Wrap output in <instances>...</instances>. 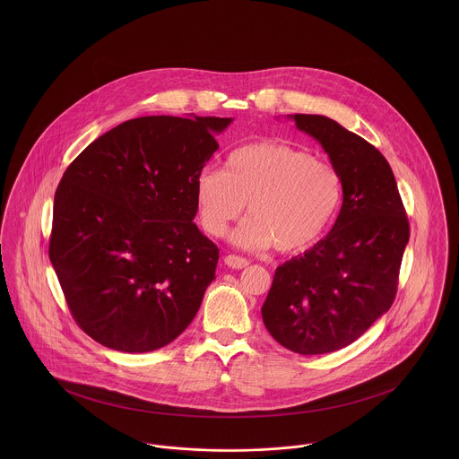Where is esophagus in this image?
<instances>
[{"label":"esophagus","instance_id":"esophagus-1","mask_svg":"<svg viewBox=\"0 0 459 459\" xmlns=\"http://www.w3.org/2000/svg\"><path fill=\"white\" fill-rule=\"evenodd\" d=\"M224 263L230 266V268H237V270H240V268H246L249 262L246 260V258H242V256H237V255H228L226 258H224Z\"/></svg>","mask_w":459,"mask_h":459}]
</instances>
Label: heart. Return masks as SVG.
Wrapping results in <instances>:
<instances>
[{
	"mask_svg": "<svg viewBox=\"0 0 459 459\" xmlns=\"http://www.w3.org/2000/svg\"><path fill=\"white\" fill-rule=\"evenodd\" d=\"M201 226L215 238L246 208L233 242L246 249L273 246L291 253L313 244L332 222L341 203L339 173L307 152L282 143H251L233 150L224 171L204 168L196 177Z\"/></svg>",
	"mask_w": 459,
	"mask_h": 459,
	"instance_id": "obj_1",
	"label": "heart"
}]
</instances>
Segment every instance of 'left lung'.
Returning a JSON list of instances; mask_svg holds the SVG:
<instances>
[{
    "mask_svg": "<svg viewBox=\"0 0 459 459\" xmlns=\"http://www.w3.org/2000/svg\"><path fill=\"white\" fill-rule=\"evenodd\" d=\"M299 131L327 152L342 186L330 233L275 268L263 324L300 355L341 350L393 306L410 224L387 159L322 115H295Z\"/></svg>",
    "mask_w": 459,
    "mask_h": 459,
    "instance_id": "8db88e82",
    "label": "left lung"
}]
</instances>
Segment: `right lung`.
Segmentation results:
<instances>
[{
    "label": "right lung",
    "mask_w": 459,
    "mask_h": 459,
    "mask_svg": "<svg viewBox=\"0 0 459 459\" xmlns=\"http://www.w3.org/2000/svg\"><path fill=\"white\" fill-rule=\"evenodd\" d=\"M231 118L141 117L88 144L55 195L49 260L75 324L144 353L195 320L217 246L196 217V177Z\"/></svg>",
    "instance_id": "1"
}]
</instances>
